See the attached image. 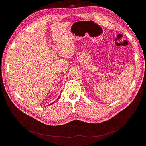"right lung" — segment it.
<instances>
[{"label": "right lung", "instance_id": "add662e5", "mask_svg": "<svg viewBox=\"0 0 146 146\" xmlns=\"http://www.w3.org/2000/svg\"><path fill=\"white\" fill-rule=\"evenodd\" d=\"M53 103H54V102H52V104H53ZM50 104V105H51V104Z\"/></svg>", "mask_w": 146, "mask_h": 146}]
</instances>
